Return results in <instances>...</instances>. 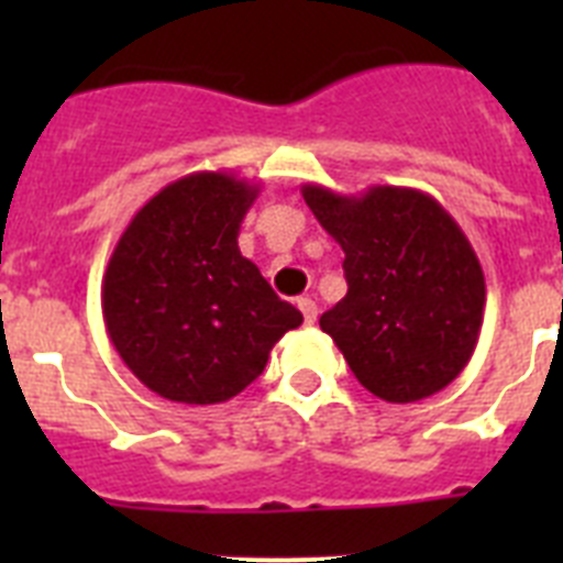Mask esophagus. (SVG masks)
<instances>
[{
  "label": "esophagus",
  "instance_id": "34e87169",
  "mask_svg": "<svg viewBox=\"0 0 563 563\" xmlns=\"http://www.w3.org/2000/svg\"><path fill=\"white\" fill-rule=\"evenodd\" d=\"M298 310H301V316H305V324H316L318 318V305L312 301V298H298Z\"/></svg>",
  "mask_w": 563,
  "mask_h": 563
}]
</instances>
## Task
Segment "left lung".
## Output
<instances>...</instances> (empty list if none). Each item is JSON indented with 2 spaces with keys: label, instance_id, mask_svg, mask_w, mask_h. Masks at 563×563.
I'll return each mask as SVG.
<instances>
[{
  "label": "left lung",
  "instance_id": "left-lung-1",
  "mask_svg": "<svg viewBox=\"0 0 563 563\" xmlns=\"http://www.w3.org/2000/svg\"><path fill=\"white\" fill-rule=\"evenodd\" d=\"M301 197L343 251L346 296L321 316L363 389L415 402L445 389L476 350L485 273L434 197L372 186L346 197L307 183Z\"/></svg>",
  "mask_w": 563,
  "mask_h": 563
}]
</instances>
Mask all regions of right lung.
Wrapping results in <instances>:
<instances>
[{
	"label": "right lung",
	"instance_id": "right-lung-1",
	"mask_svg": "<svg viewBox=\"0 0 563 563\" xmlns=\"http://www.w3.org/2000/svg\"><path fill=\"white\" fill-rule=\"evenodd\" d=\"M258 186L228 172L168 183L121 233L101 307L112 346L154 395L188 406L236 397L305 318L239 251Z\"/></svg>",
	"mask_w": 563,
	"mask_h": 563
}]
</instances>
